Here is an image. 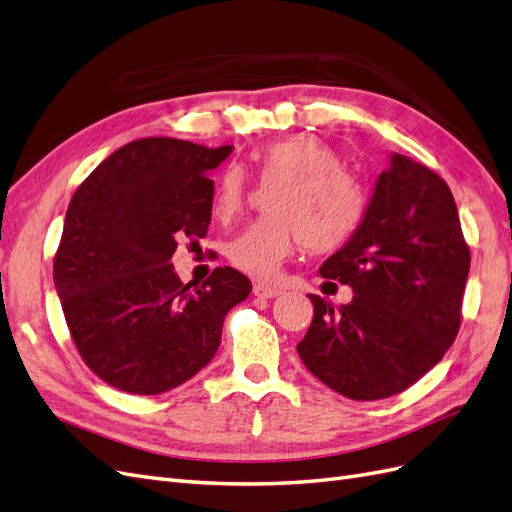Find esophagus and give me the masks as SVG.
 Masks as SVG:
<instances>
[{
	"mask_svg": "<svg viewBox=\"0 0 512 512\" xmlns=\"http://www.w3.org/2000/svg\"><path fill=\"white\" fill-rule=\"evenodd\" d=\"M254 294L258 299H273L277 294H282L280 288L275 286H265V284H254Z\"/></svg>",
	"mask_w": 512,
	"mask_h": 512,
	"instance_id": "obj_1",
	"label": "esophagus"
}]
</instances>
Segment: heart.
<instances>
[{
    "mask_svg": "<svg viewBox=\"0 0 512 512\" xmlns=\"http://www.w3.org/2000/svg\"><path fill=\"white\" fill-rule=\"evenodd\" d=\"M265 181L282 183L271 200L275 215L254 222L228 243V260L256 280H271L303 239L312 252L335 250L352 237L365 213L361 183L342 170L339 153L314 134H294L254 153ZM247 181L228 166L211 198L213 218L230 222L243 209Z\"/></svg>",
    "mask_w": 512,
    "mask_h": 512,
    "instance_id": "obj_1",
    "label": "heart"
}]
</instances>
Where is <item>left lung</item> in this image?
<instances>
[{
  "label": "left lung",
  "mask_w": 512,
  "mask_h": 512,
  "mask_svg": "<svg viewBox=\"0 0 512 512\" xmlns=\"http://www.w3.org/2000/svg\"><path fill=\"white\" fill-rule=\"evenodd\" d=\"M470 271L455 198L427 166L393 153L361 224L320 275L354 297L333 307L316 294L297 352L312 374L356 401L406 391L455 342Z\"/></svg>",
  "instance_id": "obj_1"
}]
</instances>
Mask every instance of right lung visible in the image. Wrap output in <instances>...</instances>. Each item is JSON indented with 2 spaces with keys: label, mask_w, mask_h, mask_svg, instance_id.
Here are the masks:
<instances>
[{
  "label": "right lung",
  "mask_w": 512,
  "mask_h": 512,
  "mask_svg": "<svg viewBox=\"0 0 512 512\" xmlns=\"http://www.w3.org/2000/svg\"><path fill=\"white\" fill-rule=\"evenodd\" d=\"M232 145L151 136L123 145L74 192L53 262L70 335L87 367L119 391L158 395L196 376L220 348L224 318L252 284L218 267L190 290L177 241L211 222L209 173Z\"/></svg>",
  "instance_id": "right-lung-1"
}]
</instances>
